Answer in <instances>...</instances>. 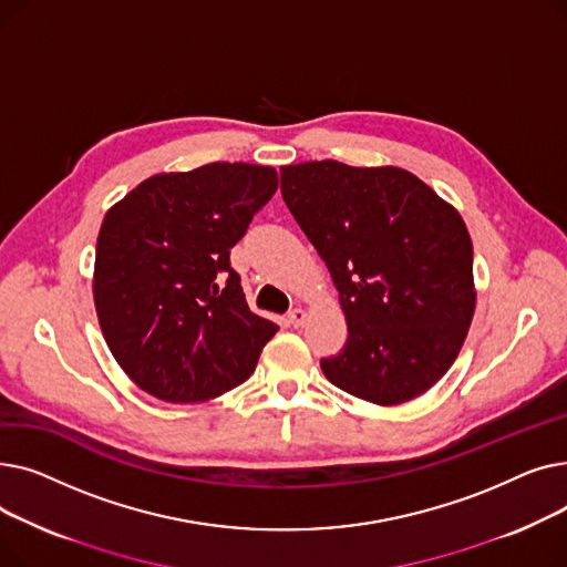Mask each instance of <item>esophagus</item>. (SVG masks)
Listing matches in <instances>:
<instances>
[{"mask_svg":"<svg viewBox=\"0 0 567 567\" xmlns=\"http://www.w3.org/2000/svg\"><path fill=\"white\" fill-rule=\"evenodd\" d=\"M289 323L293 326V329H299V326H303L308 321V312L303 308H293L289 315H287Z\"/></svg>","mask_w":567,"mask_h":567,"instance_id":"34e87169","label":"esophagus"}]
</instances>
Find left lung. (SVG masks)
Here are the masks:
<instances>
[{
    "instance_id": "8db88e82",
    "label": "left lung",
    "mask_w": 567,
    "mask_h": 567,
    "mask_svg": "<svg viewBox=\"0 0 567 567\" xmlns=\"http://www.w3.org/2000/svg\"><path fill=\"white\" fill-rule=\"evenodd\" d=\"M280 178L347 317L342 351L321 359L326 379L381 406L430 391L455 363L475 310L473 246L457 208L400 167L310 161Z\"/></svg>"
}]
</instances>
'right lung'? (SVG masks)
Returning a JSON list of instances; mask_svg holds the SVG:
<instances>
[{
    "mask_svg": "<svg viewBox=\"0 0 567 567\" xmlns=\"http://www.w3.org/2000/svg\"><path fill=\"white\" fill-rule=\"evenodd\" d=\"M278 190V172L208 163L148 176L103 218L94 303L142 391L193 404L244 383L278 326L246 303L229 250Z\"/></svg>",
    "mask_w": 567,
    "mask_h": 567,
    "instance_id": "1",
    "label": "right lung"
}]
</instances>
